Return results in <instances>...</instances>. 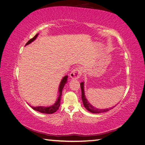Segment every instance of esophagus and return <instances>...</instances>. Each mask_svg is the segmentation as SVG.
Listing matches in <instances>:
<instances>
[{"label": "esophagus", "mask_w": 145, "mask_h": 145, "mask_svg": "<svg viewBox=\"0 0 145 145\" xmlns=\"http://www.w3.org/2000/svg\"><path fill=\"white\" fill-rule=\"evenodd\" d=\"M83 69L81 67H77L74 68L71 72L70 73V77L72 79H77V78H80V77L82 75Z\"/></svg>", "instance_id": "esophagus-1"}]
</instances>
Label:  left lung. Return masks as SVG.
I'll use <instances>...</instances> for the list:
<instances>
[{
	"instance_id": "obj_1",
	"label": "left lung",
	"mask_w": 145,
	"mask_h": 145,
	"mask_svg": "<svg viewBox=\"0 0 145 145\" xmlns=\"http://www.w3.org/2000/svg\"><path fill=\"white\" fill-rule=\"evenodd\" d=\"M80 87H81V91H82V100L83 101V105H84L85 108L87 109L88 111L92 112V113H95V114H99V113H102L107 112L110 110V109H112V108H108V109H100L95 108L93 106V105H91L88 101L87 100L85 95V92H84V83L82 82L80 83Z\"/></svg>"
}]
</instances>
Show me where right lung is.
Wrapping results in <instances>:
<instances>
[{"mask_svg":"<svg viewBox=\"0 0 145 145\" xmlns=\"http://www.w3.org/2000/svg\"><path fill=\"white\" fill-rule=\"evenodd\" d=\"M38 36V34H37L36 36H35L33 38L31 39L30 40L26 43V45H28L29 43H31L32 42H33L35 39L37 38ZM67 78H68V76H65L63 78L62 81H61L60 85H59V97L57 100V101L56 102V103L52 105L51 106L49 107H45V106H36V107H33L31 106H30L34 110L39 111L42 113H44V114H52L55 112L57 111V110L59 109L60 105V100H61V95L62 94V90L63 89V87L65 86V85L67 83Z\"/></svg>","mask_w":145,"mask_h":145,"instance_id":"right-lung-1","label":"right lung"}]
</instances>
